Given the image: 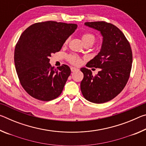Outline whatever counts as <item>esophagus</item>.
I'll return each instance as SVG.
<instances>
[{
	"label": "esophagus",
	"mask_w": 146,
	"mask_h": 146,
	"mask_svg": "<svg viewBox=\"0 0 146 146\" xmlns=\"http://www.w3.org/2000/svg\"><path fill=\"white\" fill-rule=\"evenodd\" d=\"M71 71H72V72H75V71H78V70L77 68H76L71 67Z\"/></svg>",
	"instance_id": "obj_1"
}]
</instances>
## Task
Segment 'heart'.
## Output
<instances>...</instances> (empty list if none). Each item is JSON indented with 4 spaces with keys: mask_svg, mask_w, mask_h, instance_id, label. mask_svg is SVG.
Segmentation results:
<instances>
[{
    "mask_svg": "<svg viewBox=\"0 0 146 146\" xmlns=\"http://www.w3.org/2000/svg\"><path fill=\"white\" fill-rule=\"evenodd\" d=\"M82 40L84 44L86 43L93 44L95 42L96 38H95V36L93 34L90 33H86L82 35ZM69 40H70V38H68L66 40L64 44H68ZM67 58H68V60L69 61V62L73 64V65L78 66V65H80L81 63V58L79 57L78 56L75 55V54H70V55H68Z\"/></svg>",
    "mask_w": 146,
    "mask_h": 146,
    "instance_id": "1",
    "label": "heart"
}]
</instances>
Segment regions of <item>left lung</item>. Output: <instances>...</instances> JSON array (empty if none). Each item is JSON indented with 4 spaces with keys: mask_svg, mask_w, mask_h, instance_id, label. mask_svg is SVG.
Masks as SVG:
<instances>
[{
    "mask_svg": "<svg viewBox=\"0 0 146 146\" xmlns=\"http://www.w3.org/2000/svg\"><path fill=\"white\" fill-rule=\"evenodd\" d=\"M85 25L100 31L103 42L100 51L86 64L88 68H100L97 75L82 68L84 78L80 90L86 100L102 104L119 94L129 80L133 55L129 41L117 26L104 21L85 23Z\"/></svg>",
    "mask_w": 146,
    "mask_h": 146,
    "instance_id": "1",
    "label": "left lung"
}]
</instances>
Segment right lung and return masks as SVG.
Wrapping results in <instances>:
<instances>
[{
	"label": "right lung",
	"mask_w": 146,
	"mask_h": 146,
	"mask_svg": "<svg viewBox=\"0 0 146 146\" xmlns=\"http://www.w3.org/2000/svg\"><path fill=\"white\" fill-rule=\"evenodd\" d=\"M76 28V24L46 21L32 24L22 33L14 62L21 84L32 97L49 101L62 92L71 70L66 64L54 68L49 57L60 50Z\"/></svg>",
	"instance_id": "1"
}]
</instances>
